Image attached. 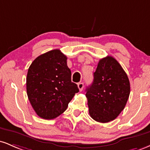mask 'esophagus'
Wrapping results in <instances>:
<instances>
[{
	"mask_svg": "<svg viewBox=\"0 0 150 150\" xmlns=\"http://www.w3.org/2000/svg\"><path fill=\"white\" fill-rule=\"evenodd\" d=\"M77 87H78L79 89H80V92H82V89L84 88V84L82 82H80V83L77 84Z\"/></svg>",
	"mask_w": 150,
	"mask_h": 150,
	"instance_id": "esophagus-1",
	"label": "esophagus"
}]
</instances>
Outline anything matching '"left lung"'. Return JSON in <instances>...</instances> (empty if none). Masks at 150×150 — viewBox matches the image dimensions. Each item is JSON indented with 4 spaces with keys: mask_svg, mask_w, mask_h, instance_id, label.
Masks as SVG:
<instances>
[{
    "mask_svg": "<svg viewBox=\"0 0 150 150\" xmlns=\"http://www.w3.org/2000/svg\"><path fill=\"white\" fill-rule=\"evenodd\" d=\"M130 92L128 75L119 63L112 56L101 58L86 89L89 115L100 123L114 120L124 109Z\"/></svg>",
    "mask_w": 150,
    "mask_h": 150,
    "instance_id": "left-lung-1",
    "label": "left lung"
}]
</instances>
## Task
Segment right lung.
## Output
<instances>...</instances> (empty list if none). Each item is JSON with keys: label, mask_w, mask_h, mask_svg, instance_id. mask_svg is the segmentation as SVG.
I'll use <instances>...</instances> for the list:
<instances>
[{"label": "right lung", "mask_w": 150, "mask_h": 150, "mask_svg": "<svg viewBox=\"0 0 150 150\" xmlns=\"http://www.w3.org/2000/svg\"><path fill=\"white\" fill-rule=\"evenodd\" d=\"M27 93L36 113L44 119H53L67 109L77 85L71 81L67 57L59 49L40 55L27 72Z\"/></svg>", "instance_id": "add662e5"}]
</instances>
